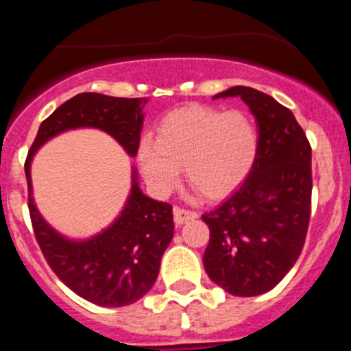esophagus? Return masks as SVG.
Instances as JSON below:
<instances>
[{
  "instance_id": "esophagus-1",
  "label": "esophagus",
  "mask_w": 351,
  "mask_h": 351,
  "mask_svg": "<svg viewBox=\"0 0 351 351\" xmlns=\"http://www.w3.org/2000/svg\"><path fill=\"white\" fill-rule=\"evenodd\" d=\"M198 214L195 210L184 209V207H173V221L176 225H182V223L190 221V219L197 218Z\"/></svg>"
}]
</instances>
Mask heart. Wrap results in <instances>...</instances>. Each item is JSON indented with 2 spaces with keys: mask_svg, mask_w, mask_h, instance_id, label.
I'll use <instances>...</instances> for the list:
<instances>
[{
  "mask_svg": "<svg viewBox=\"0 0 351 351\" xmlns=\"http://www.w3.org/2000/svg\"><path fill=\"white\" fill-rule=\"evenodd\" d=\"M256 153L258 130L244 112L186 107L161 119L156 138H142L137 161L158 193H169L178 184L182 167L198 193L218 200L247 178Z\"/></svg>",
  "mask_w": 351,
  "mask_h": 351,
  "instance_id": "b5f03b06",
  "label": "heart"
}]
</instances>
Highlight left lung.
I'll return each mask as SVG.
<instances>
[{
    "label": "left lung",
    "instance_id": "1",
    "mask_svg": "<svg viewBox=\"0 0 351 351\" xmlns=\"http://www.w3.org/2000/svg\"><path fill=\"white\" fill-rule=\"evenodd\" d=\"M241 96L258 123V153L246 181L219 207L206 213L210 239L207 276L237 297L272 290L293 267L311 216V145L295 116L246 86L214 98Z\"/></svg>",
    "mask_w": 351,
    "mask_h": 351
}]
</instances>
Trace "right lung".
Here are the masks:
<instances>
[{
  "mask_svg": "<svg viewBox=\"0 0 351 351\" xmlns=\"http://www.w3.org/2000/svg\"><path fill=\"white\" fill-rule=\"evenodd\" d=\"M145 101V98H116L98 93L73 96L40 125L24 163L31 225L49 267L77 295L104 308L128 306L151 290L161 256L173 237L172 206L145 197L133 172L132 193L119 218L88 241H68L40 216L33 202L31 158L49 138L73 128L104 130L135 156Z\"/></svg>",
  "mask_w": 351,
  "mask_h": 351,
  "instance_id": "obj_1",
  "label": "right lung"
}]
</instances>
